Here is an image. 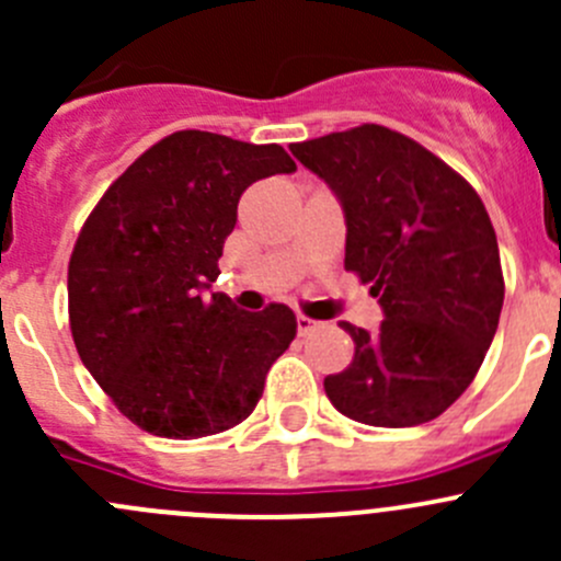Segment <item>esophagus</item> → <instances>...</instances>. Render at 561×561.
<instances>
[{
	"instance_id": "esophagus-1",
	"label": "esophagus",
	"mask_w": 561,
	"mask_h": 561,
	"mask_svg": "<svg viewBox=\"0 0 561 561\" xmlns=\"http://www.w3.org/2000/svg\"><path fill=\"white\" fill-rule=\"evenodd\" d=\"M296 322H298V333H301V336H307V333H312L314 328H320V322H314L312 317H307V314H298Z\"/></svg>"
}]
</instances>
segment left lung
I'll use <instances>...</instances> for the list:
<instances>
[{"instance_id":"1","label":"left lung","mask_w":561,"mask_h":561,"mask_svg":"<svg viewBox=\"0 0 561 561\" xmlns=\"http://www.w3.org/2000/svg\"><path fill=\"white\" fill-rule=\"evenodd\" d=\"M342 203L344 268L371 285L386 320L342 322L355 358L325 377L342 415L366 426H421L469 388L500 325L505 279L478 192L407 135L360 124L290 144Z\"/></svg>"}]
</instances>
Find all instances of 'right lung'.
<instances>
[{"label":"right lung","mask_w":561,"mask_h":561,"mask_svg":"<svg viewBox=\"0 0 561 561\" xmlns=\"http://www.w3.org/2000/svg\"><path fill=\"white\" fill-rule=\"evenodd\" d=\"M282 146L181 129L138 157L81 228L70 331L89 375L154 437L197 439L247 421L296 339L285 304L263 312L206 290L249 184L293 173Z\"/></svg>","instance_id":"obj_1"}]
</instances>
